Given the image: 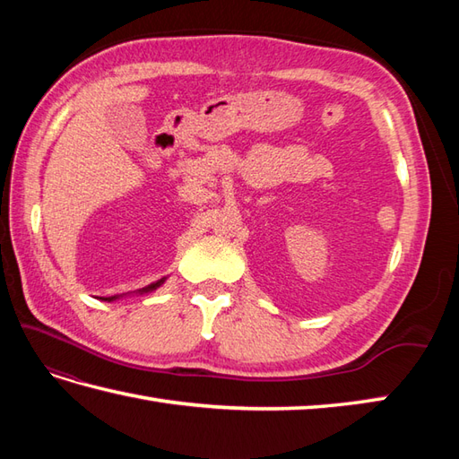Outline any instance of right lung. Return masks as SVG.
Returning <instances> with one entry per match:
<instances>
[{"label": "right lung", "instance_id": "add662e5", "mask_svg": "<svg viewBox=\"0 0 459 459\" xmlns=\"http://www.w3.org/2000/svg\"><path fill=\"white\" fill-rule=\"evenodd\" d=\"M163 284V280H158V281H153V284H150L148 288H143L142 291H150V290H155L158 286H161ZM106 299H116V296H112V298H106Z\"/></svg>", "mask_w": 459, "mask_h": 459}]
</instances>
